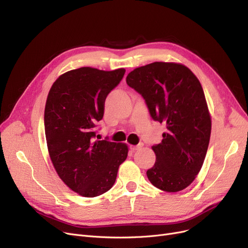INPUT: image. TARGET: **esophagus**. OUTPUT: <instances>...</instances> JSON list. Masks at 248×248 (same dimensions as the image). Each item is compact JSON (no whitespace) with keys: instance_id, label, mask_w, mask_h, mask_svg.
Segmentation results:
<instances>
[{"instance_id":"esophagus-1","label":"esophagus","mask_w":248,"mask_h":248,"mask_svg":"<svg viewBox=\"0 0 248 248\" xmlns=\"http://www.w3.org/2000/svg\"><path fill=\"white\" fill-rule=\"evenodd\" d=\"M141 146H142V143H138L137 145H130V150L131 151H136V150H138V148L141 147Z\"/></svg>"}]
</instances>
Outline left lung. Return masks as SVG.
Listing matches in <instances>:
<instances>
[{"label": "left lung", "instance_id": "1", "mask_svg": "<svg viewBox=\"0 0 248 248\" xmlns=\"http://www.w3.org/2000/svg\"><path fill=\"white\" fill-rule=\"evenodd\" d=\"M126 82L144 98L153 120L167 125L162 142L152 147L155 163L148 180L167 192L183 190L200 173L211 137L200 80L182 64L155 62L134 69Z\"/></svg>", "mask_w": 248, "mask_h": 248}]
</instances>
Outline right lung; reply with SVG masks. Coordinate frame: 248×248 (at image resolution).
I'll list each match as a JSON object with an SVG mask.
<instances>
[{"label": "right lung", "mask_w": 248, "mask_h": 248, "mask_svg": "<svg viewBox=\"0 0 248 248\" xmlns=\"http://www.w3.org/2000/svg\"><path fill=\"white\" fill-rule=\"evenodd\" d=\"M125 69L82 67L62 74L52 85L45 108V132L52 163L63 182L85 197L110 190L127 157L125 143L94 140L108 94Z\"/></svg>", "instance_id": "1"}]
</instances>
